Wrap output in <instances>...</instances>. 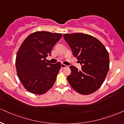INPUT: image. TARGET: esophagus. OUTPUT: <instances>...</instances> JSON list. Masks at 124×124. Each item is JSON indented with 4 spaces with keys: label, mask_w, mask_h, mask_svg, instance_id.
Returning a JSON list of instances; mask_svg holds the SVG:
<instances>
[{
    "label": "esophagus",
    "mask_w": 124,
    "mask_h": 124,
    "mask_svg": "<svg viewBox=\"0 0 124 124\" xmlns=\"http://www.w3.org/2000/svg\"><path fill=\"white\" fill-rule=\"evenodd\" d=\"M66 65H64L63 63H62V64H61V68L63 69V68H66Z\"/></svg>",
    "instance_id": "1"
}]
</instances>
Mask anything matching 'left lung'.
<instances>
[{
	"label": "left lung",
	"mask_w": 124,
	"mask_h": 124,
	"mask_svg": "<svg viewBox=\"0 0 124 124\" xmlns=\"http://www.w3.org/2000/svg\"><path fill=\"white\" fill-rule=\"evenodd\" d=\"M73 55L81 65V70L70 66L67 78L71 87L83 95H89L102 85L109 69V55L99 40L84 33L63 34Z\"/></svg>",
	"instance_id": "1"
}]
</instances>
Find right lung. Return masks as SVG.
I'll list each match as a JSON object with an SVG mask.
<instances>
[{"mask_svg": "<svg viewBox=\"0 0 124 124\" xmlns=\"http://www.w3.org/2000/svg\"><path fill=\"white\" fill-rule=\"evenodd\" d=\"M61 37V33L36 32L28 36L19 48L16 61L17 75L31 93L43 94L54 84L61 63H47L46 58Z\"/></svg>", "mask_w": 124, "mask_h": 124, "instance_id": "obj_1", "label": "right lung"}]
</instances>
